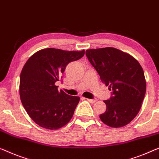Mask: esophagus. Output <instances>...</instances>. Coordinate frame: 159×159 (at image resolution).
Segmentation results:
<instances>
[{
    "instance_id": "obj_1",
    "label": "esophagus",
    "mask_w": 159,
    "mask_h": 159,
    "mask_svg": "<svg viewBox=\"0 0 159 159\" xmlns=\"http://www.w3.org/2000/svg\"><path fill=\"white\" fill-rule=\"evenodd\" d=\"M87 100L91 103H95L98 100L97 99H87Z\"/></svg>"
}]
</instances>
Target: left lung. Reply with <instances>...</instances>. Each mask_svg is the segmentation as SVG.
Listing matches in <instances>:
<instances>
[{
	"mask_svg": "<svg viewBox=\"0 0 159 159\" xmlns=\"http://www.w3.org/2000/svg\"><path fill=\"white\" fill-rule=\"evenodd\" d=\"M86 56L106 86L112 90L105 100L107 109L102 123L112 128L123 127L135 118L146 89L144 72L134 57L113 47L87 49Z\"/></svg>",
	"mask_w": 159,
	"mask_h": 159,
	"instance_id": "1",
	"label": "left lung"
}]
</instances>
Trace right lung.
Here are the masks:
<instances>
[{"instance_id":"add662e5","label":"right lung","mask_w":159,"mask_h":159,"mask_svg":"<svg viewBox=\"0 0 159 159\" xmlns=\"http://www.w3.org/2000/svg\"><path fill=\"white\" fill-rule=\"evenodd\" d=\"M84 54V50L47 48L34 54L24 64L20 75V98L30 118L41 127L57 130L72 119L80 98L58 91L55 83L66 65Z\"/></svg>"}]
</instances>
